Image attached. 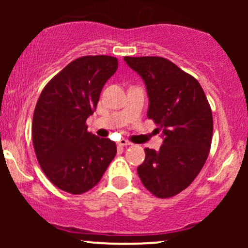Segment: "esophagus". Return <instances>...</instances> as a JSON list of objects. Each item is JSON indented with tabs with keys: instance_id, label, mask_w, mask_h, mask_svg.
I'll return each mask as SVG.
<instances>
[{
	"instance_id": "esophagus-1",
	"label": "esophagus",
	"mask_w": 248,
	"mask_h": 248,
	"mask_svg": "<svg viewBox=\"0 0 248 248\" xmlns=\"http://www.w3.org/2000/svg\"><path fill=\"white\" fill-rule=\"evenodd\" d=\"M130 142L129 141H127V140H124V139H122V140H120L118 142V146L119 147H127V146H130Z\"/></svg>"
}]
</instances>
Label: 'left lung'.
Segmentation results:
<instances>
[{"mask_svg": "<svg viewBox=\"0 0 248 248\" xmlns=\"http://www.w3.org/2000/svg\"><path fill=\"white\" fill-rule=\"evenodd\" d=\"M124 59L143 79L148 119L163 136L160 150L144 149L139 177L156 197H172L186 189L205 164L212 142L211 107L201 84L172 62L162 57Z\"/></svg>", "mask_w": 248, "mask_h": 248, "instance_id": "left-lung-1", "label": "left lung"}]
</instances>
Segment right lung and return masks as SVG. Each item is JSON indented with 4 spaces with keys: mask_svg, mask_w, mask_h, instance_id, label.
Wrapping results in <instances>:
<instances>
[{
    "mask_svg": "<svg viewBox=\"0 0 248 248\" xmlns=\"http://www.w3.org/2000/svg\"><path fill=\"white\" fill-rule=\"evenodd\" d=\"M116 70L115 57H80L57 73L39 95L33 148L42 170L62 191L80 195L91 190L115 157V142L87 132L86 120Z\"/></svg>",
    "mask_w": 248,
    "mask_h": 248,
    "instance_id": "1",
    "label": "right lung"
}]
</instances>
